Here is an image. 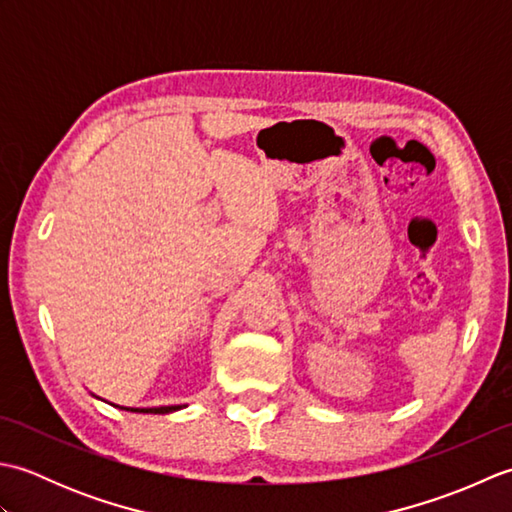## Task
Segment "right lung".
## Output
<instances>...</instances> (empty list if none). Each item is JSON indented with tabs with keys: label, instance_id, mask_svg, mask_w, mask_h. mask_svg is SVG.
I'll use <instances>...</instances> for the list:
<instances>
[{
	"label": "right lung",
	"instance_id": "right-lung-1",
	"mask_svg": "<svg viewBox=\"0 0 512 512\" xmlns=\"http://www.w3.org/2000/svg\"><path fill=\"white\" fill-rule=\"evenodd\" d=\"M123 409V407H121ZM127 409V407H125ZM182 409L180 405H171V407H151V409H127V411H136V413H171Z\"/></svg>",
	"mask_w": 512,
	"mask_h": 512
}]
</instances>
